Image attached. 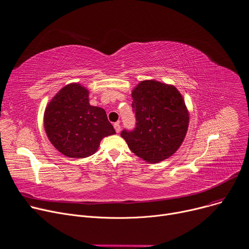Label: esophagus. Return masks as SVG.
<instances>
[{
  "instance_id": "1",
  "label": "esophagus",
  "mask_w": 249,
  "mask_h": 249,
  "mask_svg": "<svg viewBox=\"0 0 249 249\" xmlns=\"http://www.w3.org/2000/svg\"><path fill=\"white\" fill-rule=\"evenodd\" d=\"M113 126H114V129H115L116 133H120L121 132V124H120V123H115L113 124Z\"/></svg>"
}]
</instances>
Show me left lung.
Segmentation results:
<instances>
[{
  "instance_id": "8db88e82",
  "label": "left lung",
  "mask_w": 249,
  "mask_h": 249,
  "mask_svg": "<svg viewBox=\"0 0 249 249\" xmlns=\"http://www.w3.org/2000/svg\"><path fill=\"white\" fill-rule=\"evenodd\" d=\"M137 126L123 131L128 148L148 163L171 157L186 136L189 112L180 92L156 80L141 81L132 91Z\"/></svg>"
}]
</instances>
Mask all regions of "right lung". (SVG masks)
<instances>
[{
    "instance_id": "obj_1",
    "label": "right lung",
    "mask_w": 249,
    "mask_h": 249,
    "mask_svg": "<svg viewBox=\"0 0 249 249\" xmlns=\"http://www.w3.org/2000/svg\"><path fill=\"white\" fill-rule=\"evenodd\" d=\"M44 129L53 146L70 158L95 153L103 138L115 134L103 108L89 103V90L80 83L64 86L47 103Z\"/></svg>"
}]
</instances>
